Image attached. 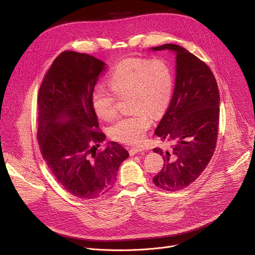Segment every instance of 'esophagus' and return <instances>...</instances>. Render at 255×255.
Returning <instances> with one entry per match:
<instances>
[{
    "label": "esophagus",
    "mask_w": 255,
    "mask_h": 255,
    "mask_svg": "<svg viewBox=\"0 0 255 255\" xmlns=\"http://www.w3.org/2000/svg\"><path fill=\"white\" fill-rule=\"evenodd\" d=\"M144 151V148L143 147H132V148H130V150H129V154H130V156H134V155H136V154H139V152H143Z\"/></svg>",
    "instance_id": "esophagus-1"
}]
</instances>
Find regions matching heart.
<instances>
[{"mask_svg": "<svg viewBox=\"0 0 255 255\" xmlns=\"http://www.w3.org/2000/svg\"><path fill=\"white\" fill-rule=\"evenodd\" d=\"M109 84L119 98L129 97L128 109L132 112L111 127V136L128 144L141 143L152 124V116H162L171 103L170 65L164 59L127 58L112 71ZM113 94L103 87L95 88L92 93V109L104 121L112 120L117 114V98Z\"/></svg>", "mask_w": 255, "mask_h": 255, "instance_id": "1", "label": "heart"}]
</instances>
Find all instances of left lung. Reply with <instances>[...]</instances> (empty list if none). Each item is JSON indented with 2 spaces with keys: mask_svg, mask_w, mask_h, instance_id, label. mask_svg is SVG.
Segmentation results:
<instances>
[{
  "mask_svg": "<svg viewBox=\"0 0 255 255\" xmlns=\"http://www.w3.org/2000/svg\"><path fill=\"white\" fill-rule=\"evenodd\" d=\"M150 50L176 55L171 103L155 130L158 137L174 145L152 149L164 160L152 181L165 191H180L200 176L213 156L219 121L217 83L208 65L181 46L164 44Z\"/></svg>",
  "mask_w": 255,
  "mask_h": 255,
  "instance_id": "left-lung-1",
  "label": "left lung"
}]
</instances>
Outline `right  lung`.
<instances>
[{
	"label": "right lung",
	"mask_w": 255,
	"mask_h": 255,
	"mask_svg": "<svg viewBox=\"0 0 255 255\" xmlns=\"http://www.w3.org/2000/svg\"><path fill=\"white\" fill-rule=\"evenodd\" d=\"M106 63L91 55L64 51L52 63L38 94V134L42 156L56 180L80 199L109 192L118 169L129 157L115 141L97 151L105 133L97 131L91 97Z\"/></svg>",
	"instance_id": "add662e5"
}]
</instances>
